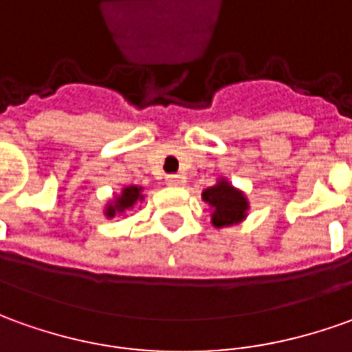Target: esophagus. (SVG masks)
<instances>
[{
  "label": "esophagus",
  "instance_id": "obj_1",
  "mask_svg": "<svg viewBox=\"0 0 352 352\" xmlns=\"http://www.w3.org/2000/svg\"><path fill=\"white\" fill-rule=\"evenodd\" d=\"M166 181H167V185H171V186L185 185V177H181V175H167Z\"/></svg>",
  "mask_w": 352,
  "mask_h": 352
}]
</instances>
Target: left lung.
<instances>
[{
  "label": "left lung",
  "instance_id": "1",
  "mask_svg": "<svg viewBox=\"0 0 352 352\" xmlns=\"http://www.w3.org/2000/svg\"><path fill=\"white\" fill-rule=\"evenodd\" d=\"M202 198L212 206V223L217 229L241 223L248 212L246 196L227 179H217L216 185L202 192Z\"/></svg>",
  "mask_w": 352,
  "mask_h": 352
}]
</instances>
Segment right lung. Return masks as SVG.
Returning a JSON list of instances; mask_svg holds the SVG:
<instances>
[{
    "label": "right lung",
    "mask_w": 352,
    "mask_h": 352,
    "mask_svg": "<svg viewBox=\"0 0 352 352\" xmlns=\"http://www.w3.org/2000/svg\"><path fill=\"white\" fill-rule=\"evenodd\" d=\"M142 198H144V196H142V186H125V188L121 190V195L116 196V200L107 204L106 216L113 217L116 214H123V212H126V210H131V208L135 206L136 202H140Z\"/></svg>",
    "instance_id": "add662e5"
}]
</instances>
